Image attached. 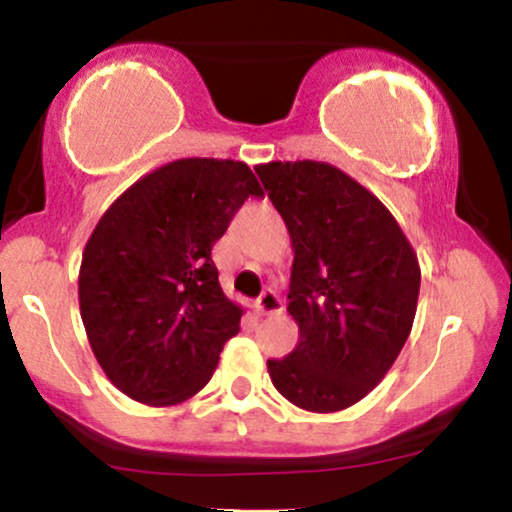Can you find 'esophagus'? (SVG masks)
I'll return each mask as SVG.
<instances>
[{
  "mask_svg": "<svg viewBox=\"0 0 512 512\" xmlns=\"http://www.w3.org/2000/svg\"><path fill=\"white\" fill-rule=\"evenodd\" d=\"M255 305L262 315H279L281 310H284V303H281V298L276 296V291H272V289L264 291L262 296L257 298Z\"/></svg>",
  "mask_w": 512,
  "mask_h": 512,
  "instance_id": "obj_1",
  "label": "esophagus"
}]
</instances>
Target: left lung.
Returning a JSON list of instances; mask_svg holds the SVG:
<instances>
[{
  "label": "left lung",
  "mask_w": 512,
  "mask_h": 512,
  "mask_svg": "<svg viewBox=\"0 0 512 512\" xmlns=\"http://www.w3.org/2000/svg\"><path fill=\"white\" fill-rule=\"evenodd\" d=\"M291 236L289 315L298 344L267 361L291 404L315 414L361 402L414 325L421 267L390 209L322 161L255 166Z\"/></svg>",
  "instance_id": "1"
}]
</instances>
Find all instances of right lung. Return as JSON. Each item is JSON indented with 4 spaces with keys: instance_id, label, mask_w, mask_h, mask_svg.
I'll list each match as a JSON object with an SVG mask.
<instances>
[{
    "instance_id": "add662e5",
    "label": "right lung",
    "mask_w": 512,
    "mask_h": 512,
    "mask_svg": "<svg viewBox=\"0 0 512 512\" xmlns=\"http://www.w3.org/2000/svg\"><path fill=\"white\" fill-rule=\"evenodd\" d=\"M248 197H264L248 163L178 158L127 187L96 223L79 310L93 356L127 397L175 407L211 380L243 315L211 248Z\"/></svg>"
}]
</instances>
